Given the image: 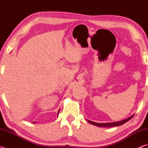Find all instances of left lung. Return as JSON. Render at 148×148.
Segmentation results:
<instances>
[{
  "mask_svg": "<svg viewBox=\"0 0 148 148\" xmlns=\"http://www.w3.org/2000/svg\"><path fill=\"white\" fill-rule=\"evenodd\" d=\"M133 116H134L132 115V116L129 117V118L123 119V120H122V121H120L112 122V123H95V122H93V121H89V120H87V121H88V122L90 123H91L92 125H96V126H98V127H116V126H119V125H121L123 124H124L125 123H126L128 121H129V120L131 119Z\"/></svg>",
  "mask_w": 148,
  "mask_h": 148,
  "instance_id": "8db88e82",
  "label": "left lung"
}]
</instances>
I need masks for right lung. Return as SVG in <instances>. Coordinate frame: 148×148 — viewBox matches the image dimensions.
<instances>
[{
    "label": "right lung",
    "mask_w": 148,
    "mask_h": 148,
    "mask_svg": "<svg viewBox=\"0 0 148 148\" xmlns=\"http://www.w3.org/2000/svg\"><path fill=\"white\" fill-rule=\"evenodd\" d=\"M59 110H60V109L59 110V111H58V114H59ZM33 123H35V121H34V122H33Z\"/></svg>",
    "instance_id": "1"
}]
</instances>
